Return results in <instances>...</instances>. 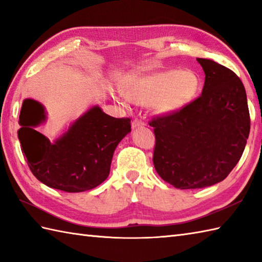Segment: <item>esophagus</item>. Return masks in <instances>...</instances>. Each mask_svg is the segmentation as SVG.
Returning a JSON list of instances; mask_svg holds the SVG:
<instances>
[{
    "label": "esophagus",
    "instance_id": "esophagus-1",
    "mask_svg": "<svg viewBox=\"0 0 262 262\" xmlns=\"http://www.w3.org/2000/svg\"><path fill=\"white\" fill-rule=\"evenodd\" d=\"M144 125V121L138 119V118H135L134 120L132 121V127L133 128H136V127H140V126H143Z\"/></svg>",
    "mask_w": 262,
    "mask_h": 262
}]
</instances>
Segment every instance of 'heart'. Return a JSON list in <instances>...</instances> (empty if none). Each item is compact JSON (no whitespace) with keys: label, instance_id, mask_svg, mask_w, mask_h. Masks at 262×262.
<instances>
[{"label":"heart","instance_id":"1","mask_svg":"<svg viewBox=\"0 0 262 262\" xmlns=\"http://www.w3.org/2000/svg\"><path fill=\"white\" fill-rule=\"evenodd\" d=\"M198 89V76L188 70L130 74L122 84L128 100L141 105L151 104L158 114H170L185 107Z\"/></svg>","mask_w":262,"mask_h":262}]
</instances>
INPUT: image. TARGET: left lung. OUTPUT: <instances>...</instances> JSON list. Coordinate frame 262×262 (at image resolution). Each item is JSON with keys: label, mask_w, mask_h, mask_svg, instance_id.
Returning <instances> with one entry per match:
<instances>
[{"label": "left lung", "mask_w": 262, "mask_h": 262, "mask_svg": "<svg viewBox=\"0 0 262 262\" xmlns=\"http://www.w3.org/2000/svg\"><path fill=\"white\" fill-rule=\"evenodd\" d=\"M197 60L205 72L202 94L181 109L148 121L155 135L154 168L178 189L223 181L240 161L250 133L240 77L214 60Z\"/></svg>", "instance_id": "left-lung-1"}]
</instances>
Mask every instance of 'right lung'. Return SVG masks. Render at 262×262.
<instances>
[{"label":"right lung","mask_w":262,"mask_h":262,"mask_svg":"<svg viewBox=\"0 0 262 262\" xmlns=\"http://www.w3.org/2000/svg\"><path fill=\"white\" fill-rule=\"evenodd\" d=\"M19 119L18 137L32 174L66 192L85 191L107 179L117 145L132 130L129 118H115L93 107L51 143L35 129L46 116L42 105L31 99L22 103Z\"/></svg>","instance_id":"add662e5"}]
</instances>
